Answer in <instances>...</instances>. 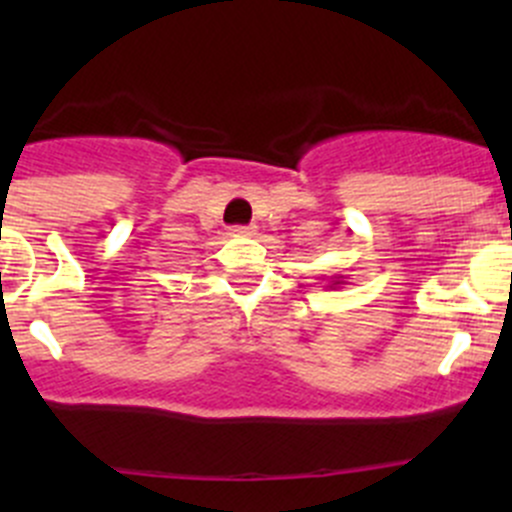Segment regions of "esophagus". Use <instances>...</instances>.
I'll return each instance as SVG.
<instances>
[{"label": "esophagus", "instance_id": "34e87169", "mask_svg": "<svg viewBox=\"0 0 512 512\" xmlns=\"http://www.w3.org/2000/svg\"><path fill=\"white\" fill-rule=\"evenodd\" d=\"M235 235H255V227H232Z\"/></svg>", "mask_w": 512, "mask_h": 512}]
</instances>
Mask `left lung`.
Masks as SVG:
<instances>
[{
	"mask_svg": "<svg viewBox=\"0 0 512 512\" xmlns=\"http://www.w3.org/2000/svg\"><path fill=\"white\" fill-rule=\"evenodd\" d=\"M339 285H344L342 277H332V285H329V287H339Z\"/></svg>",
	"mask_w": 512,
	"mask_h": 512,
	"instance_id": "obj_1",
	"label": "left lung"
}]
</instances>
